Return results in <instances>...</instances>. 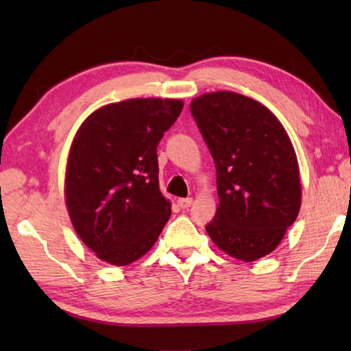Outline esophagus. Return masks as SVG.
Instances as JSON below:
<instances>
[{"label": "esophagus", "instance_id": "34e87169", "mask_svg": "<svg viewBox=\"0 0 351 351\" xmlns=\"http://www.w3.org/2000/svg\"><path fill=\"white\" fill-rule=\"evenodd\" d=\"M193 204V199L191 197H185V199H178V205H180V208H182V210H187V208H190Z\"/></svg>", "mask_w": 351, "mask_h": 351}]
</instances>
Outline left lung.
<instances>
[{"label": "left lung", "mask_w": 351, "mask_h": 351, "mask_svg": "<svg viewBox=\"0 0 351 351\" xmlns=\"http://www.w3.org/2000/svg\"><path fill=\"white\" fill-rule=\"evenodd\" d=\"M191 116L217 171L219 208L205 226L219 249L256 261L273 252L297 219L299 164L287 131L270 110L234 92L206 93Z\"/></svg>", "instance_id": "obj_1"}]
</instances>
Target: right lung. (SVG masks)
<instances>
[{
	"label": "right lung",
	"mask_w": 351,
	"mask_h": 351,
	"mask_svg": "<svg viewBox=\"0 0 351 351\" xmlns=\"http://www.w3.org/2000/svg\"><path fill=\"white\" fill-rule=\"evenodd\" d=\"M182 106L154 98L110 104L77 132L66 167V204L81 240L108 264L128 265L143 256L170 217L156 146Z\"/></svg>",
	"instance_id": "right-lung-1"
}]
</instances>
